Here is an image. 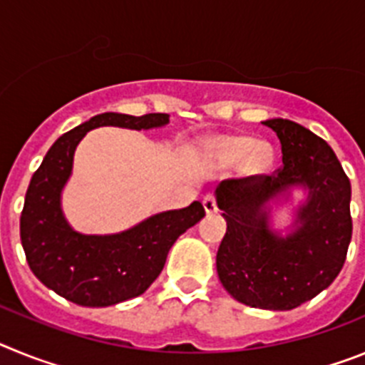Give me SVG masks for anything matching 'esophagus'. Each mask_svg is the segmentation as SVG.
Returning a JSON list of instances; mask_svg holds the SVG:
<instances>
[{
	"label": "esophagus",
	"instance_id": "1",
	"mask_svg": "<svg viewBox=\"0 0 365 365\" xmlns=\"http://www.w3.org/2000/svg\"><path fill=\"white\" fill-rule=\"evenodd\" d=\"M202 206H205V212L208 215H212L217 212V202H215L214 195H206V197L202 199Z\"/></svg>",
	"mask_w": 365,
	"mask_h": 365
}]
</instances>
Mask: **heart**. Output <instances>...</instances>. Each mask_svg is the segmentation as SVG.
Here are the masks:
<instances>
[{
	"label": "heart",
	"mask_w": 365,
	"mask_h": 365,
	"mask_svg": "<svg viewBox=\"0 0 365 365\" xmlns=\"http://www.w3.org/2000/svg\"><path fill=\"white\" fill-rule=\"evenodd\" d=\"M214 153L222 164H241L245 175H265L274 166V150L270 144L256 143L250 137H221L214 143Z\"/></svg>",
	"instance_id": "obj_1"
}]
</instances>
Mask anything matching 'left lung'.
Segmentation results:
<instances>
[{"instance_id": "1", "label": "left lung", "mask_w": 365, "mask_h": 365, "mask_svg": "<svg viewBox=\"0 0 365 365\" xmlns=\"http://www.w3.org/2000/svg\"><path fill=\"white\" fill-rule=\"evenodd\" d=\"M263 124L278 135L283 166L274 175L222 180L215 190L227 234L215 265L228 294L250 307L291 311L340 274L353 234L351 182L324 138L287 118ZM302 187L287 231L272 225V205Z\"/></svg>"}]
</instances>
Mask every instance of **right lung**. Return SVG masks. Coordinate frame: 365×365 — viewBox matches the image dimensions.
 Wrapping results in <instances>:
<instances>
[{"label": "right lung", "instance_id": "right-lung-1", "mask_svg": "<svg viewBox=\"0 0 365 365\" xmlns=\"http://www.w3.org/2000/svg\"><path fill=\"white\" fill-rule=\"evenodd\" d=\"M166 113L131 117L102 113L67 131L51 146L31 179L19 219V235L31 270L47 289L82 307H109L137 298L157 279L180 234L205 217L199 201L144 219L118 234L76 232L62 210V192L73 173L76 146L87 131L115 125L153 130Z\"/></svg>", "mask_w": 365, "mask_h": 365}]
</instances>
